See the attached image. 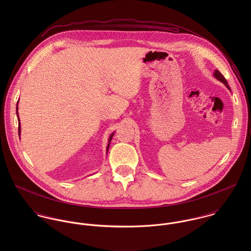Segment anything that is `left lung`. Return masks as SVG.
Segmentation results:
<instances>
[{
  "instance_id": "obj_1",
  "label": "left lung",
  "mask_w": 251,
  "mask_h": 251,
  "mask_svg": "<svg viewBox=\"0 0 251 251\" xmlns=\"http://www.w3.org/2000/svg\"><path fill=\"white\" fill-rule=\"evenodd\" d=\"M214 76H215V78L218 80V81H220V82H222L229 90H230V88H229V86H228V84H227V81H226V79L224 78V76L220 73V72H218V71H216L215 70V72H214Z\"/></svg>"
}]
</instances>
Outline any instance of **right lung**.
Wrapping results in <instances>:
<instances>
[{"instance_id": "obj_1", "label": "right lung", "mask_w": 251, "mask_h": 251, "mask_svg": "<svg viewBox=\"0 0 251 251\" xmlns=\"http://www.w3.org/2000/svg\"><path fill=\"white\" fill-rule=\"evenodd\" d=\"M16 105H17V106H16V115H17V119H18V134H19V137H20V135H21V126H20V120H19V116H18V102H17ZM114 133H115V132H113V133L110 135V137H109L107 148H106V152H108L109 146H110V141L112 140V138H113V136H114Z\"/></svg>"}]
</instances>
